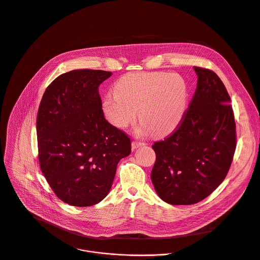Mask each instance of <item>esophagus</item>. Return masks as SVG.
<instances>
[{
  "label": "esophagus",
  "mask_w": 260,
  "mask_h": 260,
  "mask_svg": "<svg viewBox=\"0 0 260 260\" xmlns=\"http://www.w3.org/2000/svg\"><path fill=\"white\" fill-rule=\"evenodd\" d=\"M144 145V142H142V141H133L132 142V149H136V148H138V147H141V146H143Z\"/></svg>",
  "instance_id": "obj_1"
}]
</instances>
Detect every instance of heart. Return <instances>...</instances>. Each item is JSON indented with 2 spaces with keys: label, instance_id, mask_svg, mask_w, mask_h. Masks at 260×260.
<instances>
[{
  "label": "heart",
  "instance_id": "1",
  "mask_svg": "<svg viewBox=\"0 0 260 260\" xmlns=\"http://www.w3.org/2000/svg\"><path fill=\"white\" fill-rule=\"evenodd\" d=\"M115 93L103 102L107 120L117 128H126L136 119L152 135L172 133L181 123L188 104V85L176 73L133 72L115 84Z\"/></svg>",
  "mask_w": 260,
  "mask_h": 260
}]
</instances>
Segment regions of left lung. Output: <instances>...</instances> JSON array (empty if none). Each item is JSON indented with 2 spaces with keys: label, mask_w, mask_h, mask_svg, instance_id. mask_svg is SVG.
<instances>
[{
  "label": "left lung",
  "mask_w": 260,
  "mask_h": 260,
  "mask_svg": "<svg viewBox=\"0 0 260 260\" xmlns=\"http://www.w3.org/2000/svg\"><path fill=\"white\" fill-rule=\"evenodd\" d=\"M194 70L197 87L181 123L152 145V184L173 205L194 204L210 195L224 180L237 143L234 112L222 81L209 69Z\"/></svg>",
  "instance_id": "obj_1"
}]
</instances>
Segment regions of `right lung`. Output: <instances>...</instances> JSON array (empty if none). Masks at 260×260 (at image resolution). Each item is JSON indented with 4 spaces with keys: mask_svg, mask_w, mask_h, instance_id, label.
Returning a JSON list of instances; mask_svg holds the SVG:
<instances>
[{
    "mask_svg": "<svg viewBox=\"0 0 260 260\" xmlns=\"http://www.w3.org/2000/svg\"><path fill=\"white\" fill-rule=\"evenodd\" d=\"M112 72L73 70L46 89L38 112L42 172L54 193L73 206H91L110 192L131 140L110 124L102 109L100 85Z\"/></svg>",
    "mask_w": 260,
    "mask_h": 260,
    "instance_id": "obj_1",
    "label": "right lung"
}]
</instances>
